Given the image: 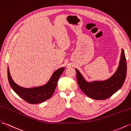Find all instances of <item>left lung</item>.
I'll return each instance as SVG.
<instances>
[{
	"instance_id": "left-lung-1",
	"label": "left lung",
	"mask_w": 131,
	"mask_h": 131,
	"mask_svg": "<svg viewBox=\"0 0 131 131\" xmlns=\"http://www.w3.org/2000/svg\"><path fill=\"white\" fill-rule=\"evenodd\" d=\"M75 71L78 84L84 94L95 100L106 99L118 91L123 86L126 80L127 63L124 50L122 49L117 69L109 79L88 82L77 68H75Z\"/></svg>"
}]
</instances>
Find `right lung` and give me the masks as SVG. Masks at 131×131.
I'll use <instances>...</instances> for the list:
<instances>
[{
    "label": "right lung",
    "instance_id": "1",
    "mask_svg": "<svg viewBox=\"0 0 131 131\" xmlns=\"http://www.w3.org/2000/svg\"><path fill=\"white\" fill-rule=\"evenodd\" d=\"M64 69V67H61L55 71L45 85L32 88H23L14 82L10 75L8 67V79L12 89L20 97L30 104H39L48 100L52 96L59 78Z\"/></svg>",
    "mask_w": 131,
    "mask_h": 131
}]
</instances>
